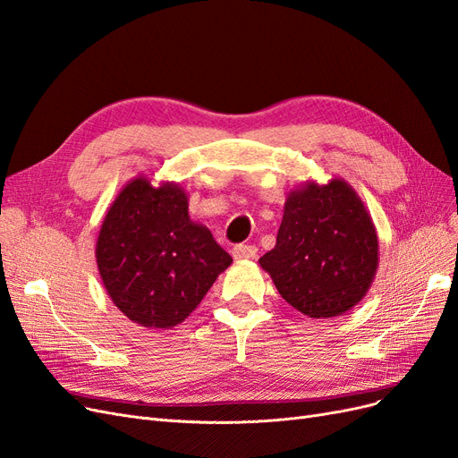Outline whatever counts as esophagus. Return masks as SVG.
Wrapping results in <instances>:
<instances>
[{
	"mask_svg": "<svg viewBox=\"0 0 458 458\" xmlns=\"http://www.w3.org/2000/svg\"><path fill=\"white\" fill-rule=\"evenodd\" d=\"M258 256V248L252 244H237L233 248L234 259H254Z\"/></svg>",
	"mask_w": 458,
	"mask_h": 458,
	"instance_id": "esophagus-1",
	"label": "esophagus"
}]
</instances>
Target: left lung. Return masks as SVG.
Wrapping results in <instances>:
<instances>
[{
	"instance_id": "8db88e82",
	"label": "left lung",
	"mask_w": 458,
	"mask_h": 458,
	"mask_svg": "<svg viewBox=\"0 0 458 458\" xmlns=\"http://www.w3.org/2000/svg\"><path fill=\"white\" fill-rule=\"evenodd\" d=\"M259 266L300 313L338 317L355 308L374 281L377 227L348 182H306L288 192L276 244Z\"/></svg>"
}]
</instances>
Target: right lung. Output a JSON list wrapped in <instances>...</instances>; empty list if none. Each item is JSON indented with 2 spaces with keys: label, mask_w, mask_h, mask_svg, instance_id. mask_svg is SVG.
Returning <instances> with one entry per match:
<instances>
[{
  "label": "right lung",
  "mask_w": 458,
  "mask_h": 458,
  "mask_svg": "<svg viewBox=\"0 0 458 458\" xmlns=\"http://www.w3.org/2000/svg\"><path fill=\"white\" fill-rule=\"evenodd\" d=\"M106 294L131 323L172 328L197 310L233 258L189 217L174 182L137 175L108 206L95 244Z\"/></svg>",
  "instance_id": "add662e5"
}]
</instances>
